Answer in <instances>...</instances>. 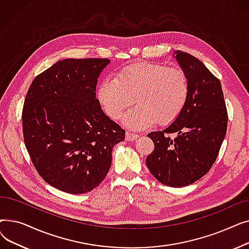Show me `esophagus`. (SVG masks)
Wrapping results in <instances>:
<instances>
[{
    "instance_id": "obj_1",
    "label": "esophagus",
    "mask_w": 249,
    "mask_h": 249,
    "mask_svg": "<svg viewBox=\"0 0 249 249\" xmlns=\"http://www.w3.org/2000/svg\"><path fill=\"white\" fill-rule=\"evenodd\" d=\"M138 138V134L135 133H131L129 131H126V140L127 141H134Z\"/></svg>"
}]
</instances>
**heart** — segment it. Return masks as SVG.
Wrapping results in <instances>:
<instances>
[{"label":"heart","mask_w":249,"mask_h":249,"mask_svg":"<svg viewBox=\"0 0 249 249\" xmlns=\"http://www.w3.org/2000/svg\"><path fill=\"white\" fill-rule=\"evenodd\" d=\"M191 84L187 72L166 64L140 63L118 72L114 80H105L98 90L104 111L118 119L131 106H137L124 116V123L134 129H145L156 121L167 125L177 120L189 101Z\"/></svg>","instance_id":"obj_1"}]
</instances>
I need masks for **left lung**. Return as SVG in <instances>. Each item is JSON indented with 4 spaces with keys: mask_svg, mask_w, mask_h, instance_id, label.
Listing matches in <instances>:
<instances>
[{
    "mask_svg": "<svg viewBox=\"0 0 249 249\" xmlns=\"http://www.w3.org/2000/svg\"><path fill=\"white\" fill-rule=\"evenodd\" d=\"M174 55L189 76L190 97L177 120L148 134L154 150L146 165L161 184L181 188L210 171L226 135L228 115L218 78L187 52L177 50Z\"/></svg>",
    "mask_w": 249,
    "mask_h": 249,
    "instance_id": "obj_1",
    "label": "left lung"
}]
</instances>
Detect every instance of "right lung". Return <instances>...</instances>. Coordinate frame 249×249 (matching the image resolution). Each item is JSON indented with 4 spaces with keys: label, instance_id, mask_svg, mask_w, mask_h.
<instances>
[{
    "label": "right lung",
    "instance_id": "right-lung-1",
    "mask_svg": "<svg viewBox=\"0 0 249 249\" xmlns=\"http://www.w3.org/2000/svg\"><path fill=\"white\" fill-rule=\"evenodd\" d=\"M107 58H68L38 74L24 101L25 146L40 177L62 192L85 194L107 176L125 130L105 115L96 87Z\"/></svg>",
    "mask_w": 249,
    "mask_h": 249
}]
</instances>
